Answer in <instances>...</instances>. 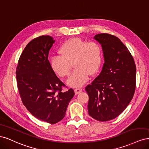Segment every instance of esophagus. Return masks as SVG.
<instances>
[{"mask_svg":"<svg viewBox=\"0 0 149 149\" xmlns=\"http://www.w3.org/2000/svg\"><path fill=\"white\" fill-rule=\"evenodd\" d=\"M82 91H83V89H82L81 88H79L74 89V93H75L76 94H79V93L82 92Z\"/></svg>","mask_w":149,"mask_h":149,"instance_id":"obj_1","label":"esophagus"}]
</instances>
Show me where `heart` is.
I'll return each instance as SVG.
<instances>
[{"label": "heart", "mask_w": 149, "mask_h": 149, "mask_svg": "<svg viewBox=\"0 0 149 149\" xmlns=\"http://www.w3.org/2000/svg\"><path fill=\"white\" fill-rule=\"evenodd\" d=\"M60 55L54 56L50 60L53 71L61 78L70 74L71 64L75 68L67 84L71 87L82 86L88 79V75H93L98 71L102 61V51L96 42H86L77 37L70 38L58 49Z\"/></svg>", "instance_id": "heart-1"}]
</instances>
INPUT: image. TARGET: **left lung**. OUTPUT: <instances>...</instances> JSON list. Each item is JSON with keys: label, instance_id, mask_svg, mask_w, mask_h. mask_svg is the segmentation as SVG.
<instances>
[{"label": "left lung", "instance_id": "left-lung-1", "mask_svg": "<svg viewBox=\"0 0 149 149\" xmlns=\"http://www.w3.org/2000/svg\"><path fill=\"white\" fill-rule=\"evenodd\" d=\"M101 45L104 63L100 75L85 89L88 94V113L100 121L117 118L127 107L136 84V66L127 48L116 36L96 35Z\"/></svg>", "mask_w": 149, "mask_h": 149}]
</instances>
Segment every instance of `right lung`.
Returning a JSON list of instances; mask_svg holds the SVG:
<instances>
[{
	"mask_svg": "<svg viewBox=\"0 0 149 149\" xmlns=\"http://www.w3.org/2000/svg\"><path fill=\"white\" fill-rule=\"evenodd\" d=\"M54 42L48 35L31 40L22 53L16 68L17 87L22 102L36 118L51 124L63 119L74 95L71 88L62 91L65 84L57 77L48 60Z\"/></svg>",
	"mask_w": 149,
	"mask_h": 149,
	"instance_id": "add662e5",
	"label": "right lung"
}]
</instances>
